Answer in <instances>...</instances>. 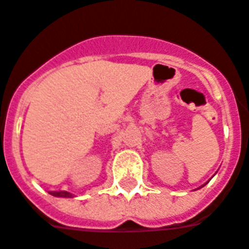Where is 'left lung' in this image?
I'll list each match as a JSON object with an SVG mask.
<instances>
[{
    "instance_id": "8db88e82",
    "label": "left lung",
    "mask_w": 249,
    "mask_h": 249,
    "mask_svg": "<svg viewBox=\"0 0 249 249\" xmlns=\"http://www.w3.org/2000/svg\"><path fill=\"white\" fill-rule=\"evenodd\" d=\"M202 186H204V185H202Z\"/></svg>"
}]
</instances>
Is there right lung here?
<instances>
[{"label":"right lung","instance_id":"1","mask_svg":"<svg viewBox=\"0 0 249 249\" xmlns=\"http://www.w3.org/2000/svg\"><path fill=\"white\" fill-rule=\"evenodd\" d=\"M49 194L55 197H73V194L68 191H49Z\"/></svg>","mask_w":249,"mask_h":249}]
</instances>
